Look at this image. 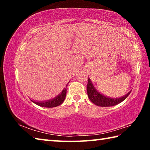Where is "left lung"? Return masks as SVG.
<instances>
[{
  "instance_id": "1",
  "label": "left lung",
  "mask_w": 150,
  "mask_h": 150,
  "mask_svg": "<svg viewBox=\"0 0 150 150\" xmlns=\"http://www.w3.org/2000/svg\"><path fill=\"white\" fill-rule=\"evenodd\" d=\"M87 91L88 96L91 102L93 103L96 105L103 106V107L104 106H105V107H106V106H112L118 105V104L120 103L121 102H122L123 100H125L131 93L130 91V92L127 93L125 96H124L120 98H108L102 95V94H100V93H98V91L95 89L92 84V82L91 81L89 77H88V79Z\"/></svg>"
}]
</instances>
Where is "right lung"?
I'll list each match as a JSON object with an SVG mask.
<instances>
[{
  "instance_id": "add662e5",
  "label": "right lung",
  "mask_w": 150,
  "mask_h": 150,
  "mask_svg": "<svg viewBox=\"0 0 150 150\" xmlns=\"http://www.w3.org/2000/svg\"><path fill=\"white\" fill-rule=\"evenodd\" d=\"M67 85H66L67 87ZM66 93H67V88L66 87L63 90L62 93L59 95H58L56 97L54 98V99L50 100L48 101H45V102H35V101L32 100L33 103L36 104L37 105L42 106V107H47V108H53L55 107L60 105L64 101L66 96Z\"/></svg>"
}]
</instances>
